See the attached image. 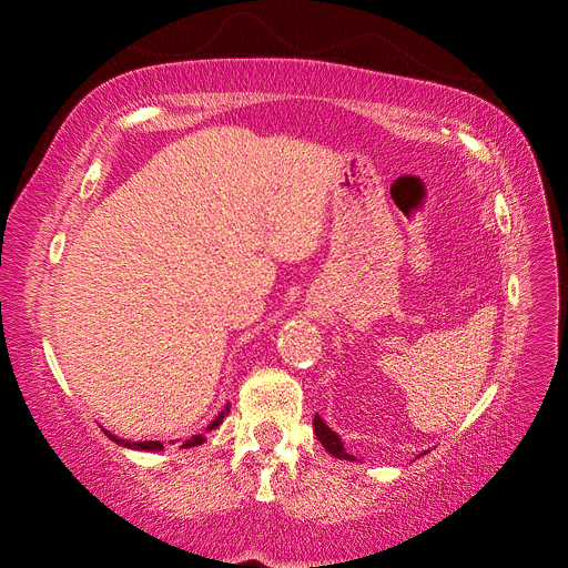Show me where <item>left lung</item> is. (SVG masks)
<instances>
[{"label": "left lung", "mask_w": 568, "mask_h": 568, "mask_svg": "<svg viewBox=\"0 0 568 568\" xmlns=\"http://www.w3.org/2000/svg\"><path fill=\"white\" fill-rule=\"evenodd\" d=\"M313 426H315V436L320 438V443L324 445V450H326V453L334 455V457H338V459H353V455H348V453H346V448H343L341 438L332 432L329 426H326V424L322 422V417H320V415H315Z\"/></svg>", "instance_id": "1"}]
</instances>
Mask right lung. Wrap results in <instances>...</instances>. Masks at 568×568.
<instances>
[{
    "label": "right lung",
    "mask_w": 568,
    "mask_h": 568,
    "mask_svg": "<svg viewBox=\"0 0 568 568\" xmlns=\"http://www.w3.org/2000/svg\"><path fill=\"white\" fill-rule=\"evenodd\" d=\"M230 412V405L220 412V415L213 419V424L209 426V428H215L222 419H225V415ZM106 436L111 438V440H115L118 445H125V448H132V450H163V443L161 440H144V443H130V440H123V438H115V436H111L109 432H106ZM205 440V434H196V436H192V438H186L184 443H182V448H194V445H201Z\"/></svg>",
    "instance_id": "add662e5"
}]
</instances>
